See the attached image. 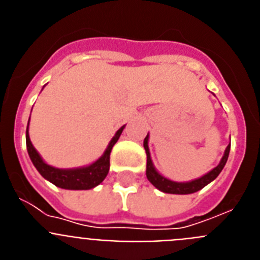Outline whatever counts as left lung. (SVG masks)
Segmentation results:
<instances>
[{"mask_svg": "<svg viewBox=\"0 0 260 260\" xmlns=\"http://www.w3.org/2000/svg\"><path fill=\"white\" fill-rule=\"evenodd\" d=\"M143 146L147 153V178H148V181L155 186L156 189H158L162 192H168V194H192V192L199 191L201 189H203L204 186L208 185L210 182H212L216 177L219 176L220 172H221L222 168H224V165L226 164L229 151H231V144H229V146L226 147V150H225V153L224 156H222L220 164L217 165L215 169H212L210 173L206 174V176L201 177L198 180L191 181V182H173V181L168 180V178L162 177L161 174H158L157 172H156L155 168H153L152 161H151L150 157V150H148V135L144 138Z\"/></svg>", "mask_w": 260, "mask_h": 260, "instance_id": "obj_1", "label": "left lung"}]
</instances>
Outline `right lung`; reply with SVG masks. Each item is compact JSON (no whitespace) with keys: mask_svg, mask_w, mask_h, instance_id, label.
<instances>
[{"mask_svg":"<svg viewBox=\"0 0 260 260\" xmlns=\"http://www.w3.org/2000/svg\"><path fill=\"white\" fill-rule=\"evenodd\" d=\"M29 122V121H28ZM123 127L119 128L113 139L110 141L109 146L105 150L104 155L99 158L98 161L93 164L88 165L84 168H78V169H57L50 165L45 164L43 161V158L35 150V147L32 146L31 141H29L28 135V127L26 130V144H27V151H28L29 158H31L32 164L35 165V168L39 171V173L44 177L45 180L52 182L53 185L58 186L61 189H68V190H88L92 189L99 183H102L104 178L107 177L108 172H109V157H110V151L113 148L114 144L118 141L119 135L122 133Z\"/></svg>","mask_w":260,"mask_h":260,"instance_id":"add662e5","label":"right lung"}]
</instances>
